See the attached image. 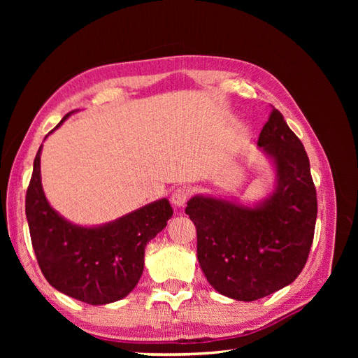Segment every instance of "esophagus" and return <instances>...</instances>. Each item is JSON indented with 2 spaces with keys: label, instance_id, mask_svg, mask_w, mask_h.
Instances as JSON below:
<instances>
[{
  "label": "esophagus",
  "instance_id": "esophagus-1",
  "mask_svg": "<svg viewBox=\"0 0 358 358\" xmlns=\"http://www.w3.org/2000/svg\"><path fill=\"white\" fill-rule=\"evenodd\" d=\"M189 197V189L187 187H179L171 194V203L176 206V208H182L183 204L187 203Z\"/></svg>",
  "mask_w": 358,
  "mask_h": 358
}]
</instances>
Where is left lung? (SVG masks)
<instances>
[{"instance_id":"obj_1","label":"left lung","mask_w":358,"mask_h":358,"mask_svg":"<svg viewBox=\"0 0 358 358\" xmlns=\"http://www.w3.org/2000/svg\"><path fill=\"white\" fill-rule=\"evenodd\" d=\"M257 145L275 169L267 197L249 206L197 194L185 209L197 229L206 279L220 294L241 301L272 294L300 275L318 209L308 154L279 110L270 112Z\"/></svg>"}]
</instances>
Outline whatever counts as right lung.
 Wrapping results in <instances>:
<instances>
[{
  "label": "right lung",
  "mask_w": 358,
  "mask_h": 358,
  "mask_svg": "<svg viewBox=\"0 0 358 358\" xmlns=\"http://www.w3.org/2000/svg\"><path fill=\"white\" fill-rule=\"evenodd\" d=\"M74 112L64 116L50 133ZM41 148L27 189L25 212L43 275L53 288L88 305H107L124 299L143 273L148 242L166 229L171 218L169 200L152 201L101 225L73 224L52 208L43 191Z\"/></svg>",
  "instance_id": "1"
}]
</instances>
